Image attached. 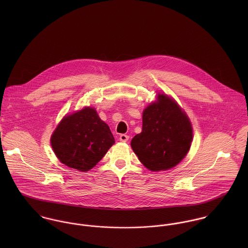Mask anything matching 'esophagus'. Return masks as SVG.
<instances>
[{"mask_svg":"<svg viewBox=\"0 0 248 248\" xmlns=\"http://www.w3.org/2000/svg\"><path fill=\"white\" fill-rule=\"evenodd\" d=\"M119 140L121 142H127L129 140V136L128 135H120L119 137Z\"/></svg>","mask_w":248,"mask_h":248,"instance_id":"1","label":"esophagus"}]
</instances>
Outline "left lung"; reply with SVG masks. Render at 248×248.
I'll use <instances>...</instances> for the list:
<instances>
[{"label":"left lung","instance_id":"8db88e82","mask_svg":"<svg viewBox=\"0 0 248 248\" xmlns=\"http://www.w3.org/2000/svg\"><path fill=\"white\" fill-rule=\"evenodd\" d=\"M193 139L191 122L177 102L166 94L143 110L142 132L131 141L142 164L153 172L177 165L190 150Z\"/></svg>","mask_w":248,"mask_h":248}]
</instances>
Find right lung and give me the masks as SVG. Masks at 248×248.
<instances>
[{"label":"right lung","mask_w":248,"mask_h":248,"mask_svg":"<svg viewBox=\"0 0 248 248\" xmlns=\"http://www.w3.org/2000/svg\"><path fill=\"white\" fill-rule=\"evenodd\" d=\"M58 159L81 172L93 168L114 144L112 134L94 108L66 115L50 138Z\"/></svg>","instance_id":"right-lung-1"}]
</instances>
